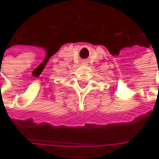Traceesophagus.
<instances>
[{
    "label": "esophagus",
    "mask_w": 159,
    "mask_h": 159,
    "mask_svg": "<svg viewBox=\"0 0 159 159\" xmlns=\"http://www.w3.org/2000/svg\"><path fill=\"white\" fill-rule=\"evenodd\" d=\"M86 63V61H83V64H85Z\"/></svg>",
    "instance_id": "obj_1"
}]
</instances>
